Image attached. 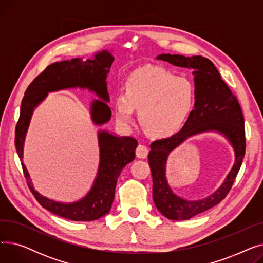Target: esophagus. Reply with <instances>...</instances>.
I'll use <instances>...</instances> for the list:
<instances>
[{"instance_id": "1", "label": "esophagus", "mask_w": 263, "mask_h": 263, "mask_svg": "<svg viewBox=\"0 0 263 263\" xmlns=\"http://www.w3.org/2000/svg\"><path fill=\"white\" fill-rule=\"evenodd\" d=\"M148 153H149V149L147 146L145 145H139L136 147V150H135V154H136V157L140 158V159H145L147 156H148Z\"/></svg>"}]
</instances>
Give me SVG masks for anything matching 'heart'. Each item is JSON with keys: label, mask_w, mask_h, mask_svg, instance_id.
<instances>
[{"label": "heart", "mask_w": 263, "mask_h": 263, "mask_svg": "<svg viewBox=\"0 0 263 263\" xmlns=\"http://www.w3.org/2000/svg\"><path fill=\"white\" fill-rule=\"evenodd\" d=\"M192 82L160 66H144L126 81L124 91L115 97V116L123 127L135 121V110L147 132L168 137L182 128L194 104Z\"/></svg>", "instance_id": "obj_1"}]
</instances>
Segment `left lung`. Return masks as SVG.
I'll list each match as a JSON object with an SVG mask.
<instances>
[{
  "label": "left lung",
  "instance_id": "1",
  "mask_svg": "<svg viewBox=\"0 0 263 263\" xmlns=\"http://www.w3.org/2000/svg\"><path fill=\"white\" fill-rule=\"evenodd\" d=\"M157 59L194 70V108L191 110L183 128L167 139L154 142L148 155L154 182L153 197L157 209L170 219L184 220L211 209L231 190L245 156L244 117L237 97L220 79L210 60L199 55L186 58L179 54H161ZM208 130L218 132L227 137L234 147L236 160L224 183L212 196L199 201H186L172 193L164 176V165L168 155L187 137Z\"/></svg>",
  "mask_w": 263,
  "mask_h": 263
}]
</instances>
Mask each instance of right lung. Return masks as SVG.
Returning <instances> with one entry per match:
<instances>
[{
    "label": "right lung",
    "mask_w": 263,
    "mask_h": 263,
    "mask_svg": "<svg viewBox=\"0 0 263 263\" xmlns=\"http://www.w3.org/2000/svg\"><path fill=\"white\" fill-rule=\"evenodd\" d=\"M113 62V55L104 50L86 61L72 59L54 63L34 79L24 92L20 117L16 126L15 145L21 162L25 134L33 110L50 91L74 87L88 88L100 98L91 102L92 121L96 124H103L109 120L112 112L106 103L108 101L106 77ZM98 142L100 148L98 174L88 194L76 202L63 203L39 194L32 185L29 172L21 163L27 185L36 200L45 209L76 222H91L109 212L115 196L117 179L122 168L134 160L137 141L130 136L119 137L106 131H99Z\"/></svg>",
    "instance_id": "add662e5"
}]
</instances>
